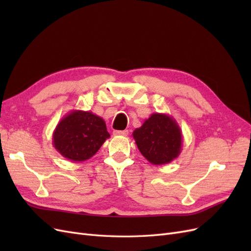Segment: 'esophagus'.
<instances>
[{"instance_id": "esophagus-1", "label": "esophagus", "mask_w": 251, "mask_h": 251, "mask_svg": "<svg viewBox=\"0 0 251 251\" xmlns=\"http://www.w3.org/2000/svg\"><path fill=\"white\" fill-rule=\"evenodd\" d=\"M113 134L115 136H126L128 134L127 130H124V131H114Z\"/></svg>"}]
</instances>
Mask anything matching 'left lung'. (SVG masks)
I'll use <instances>...</instances> for the list:
<instances>
[{"instance_id": "obj_1", "label": "left lung", "mask_w": 251, "mask_h": 251, "mask_svg": "<svg viewBox=\"0 0 251 251\" xmlns=\"http://www.w3.org/2000/svg\"><path fill=\"white\" fill-rule=\"evenodd\" d=\"M133 137L142 156L154 165L172 162L182 151V131L168 114H151L133 132Z\"/></svg>"}]
</instances>
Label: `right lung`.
Returning a JSON list of instances; mask_svg holds the SVG:
<instances>
[{
    "label": "right lung",
    "instance_id": "obj_1",
    "mask_svg": "<svg viewBox=\"0 0 251 251\" xmlns=\"http://www.w3.org/2000/svg\"><path fill=\"white\" fill-rule=\"evenodd\" d=\"M109 137L101 117L92 112L73 110L57 124L52 143L68 160L79 162L94 156Z\"/></svg>",
    "mask_w": 251,
    "mask_h": 251
}]
</instances>
